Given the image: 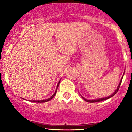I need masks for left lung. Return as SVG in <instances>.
Here are the masks:
<instances>
[{"instance_id": "1", "label": "left lung", "mask_w": 132, "mask_h": 132, "mask_svg": "<svg viewBox=\"0 0 132 132\" xmlns=\"http://www.w3.org/2000/svg\"><path fill=\"white\" fill-rule=\"evenodd\" d=\"M122 78H123V77H122ZM122 79L120 80V83H119V86H118L117 88V89H116V91H115L114 92H113V93L111 95H110V96H109V97H105V98H101V99H95V100H87V99H84V97H82V98H83V99H84V101H86V102H100V101H105V100H107V99H109V98L112 97H113V95H114L115 94H116L117 93V92H118V90H119V87H120V86L121 82H122Z\"/></svg>"}]
</instances>
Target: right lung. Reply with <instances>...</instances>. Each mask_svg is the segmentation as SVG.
Listing matches in <instances>:
<instances>
[{
	"label": "right lung",
	"mask_w": 132,
	"mask_h": 132,
	"mask_svg": "<svg viewBox=\"0 0 132 132\" xmlns=\"http://www.w3.org/2000/svg\"><path fill=\"white\" fill-rule=\"evenodd\" d=\"M60 81H59V82H58V84H57V88H56V91H55V92H54V94L52 95V96L51 97H50V98H48V99H46V100H42V101H31V102H48V101H50V100L51 99H53V97L54 96V95H55V94H56V91H57V87H58V86H59V84H60Z\"/></svg>",
	"instance_id": "add662e5"
}]
</instances>
